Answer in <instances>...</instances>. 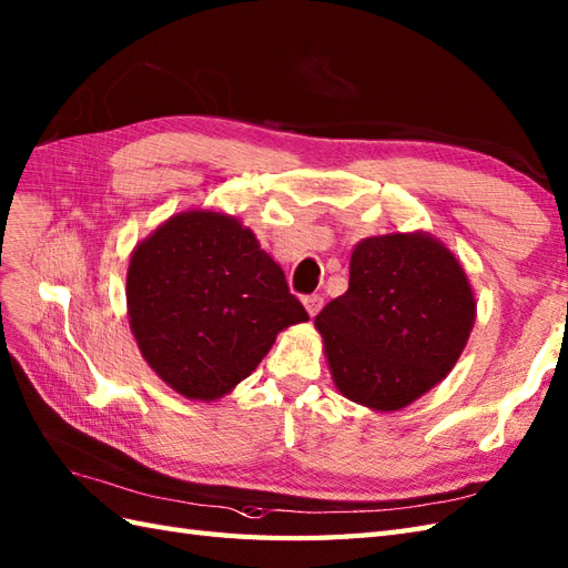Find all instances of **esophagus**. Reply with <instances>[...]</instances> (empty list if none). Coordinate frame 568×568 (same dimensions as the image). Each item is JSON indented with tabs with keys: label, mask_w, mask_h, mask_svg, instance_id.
<instances>
[{
	"label": "esophagus",
	"mask_w": 568,
	"mask_h": 568,
	"mask_svg": "<svg viewBox=\"0 0 568 568\" xmlns=\"http://www.w3.org/2000/svg\"><path fill=\"white\" fill-rule=\"evenodd\" d=\"M303 306H306L311 317H315L317 313H321V308H323V296L321 294H311V296L303 298Z\"/></svg>",
	"instance_id": "obj_1"
}]
</instances>
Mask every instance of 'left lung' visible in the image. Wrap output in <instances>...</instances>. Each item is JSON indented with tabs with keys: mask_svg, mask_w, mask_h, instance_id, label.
I'll use <instances>...</instances> for the list:
<instances>
[{
	"mask_svg": "<svg viewBox=\"0 0 568 568\" xmlns=\"http://www.w3.org/2000/svg\"><path fill=\"white\" fill-rule=\"evenodd\" d=\"M477 303L448 247L417 233L364 239L349 288L315 315L337 390L395 412L444 381L475 325Z\"/></svg>",
	"mask_w": 568,
	"mask_h": 568,
	"instance_id": "obj_1",
	"label": "left lung"
}]
</instances>
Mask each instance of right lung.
<instances>
[{
	"label": "right lung",
	"mask_w": 568,
	"mask_h": 568,
	"mask_svg": "<svg viewBox=\"0 0 568 568\" xmlns=\"http://www.w3.org/2000/svg\"><path fill=\"white\" fill-rule=\"evenodd\" d=\"M128 315L156 376L204 403L251 376L284 327L308 321L255 233L210 210L180 212L134 247Z\"/></svg>",
	"instance_id": "1"
}]
</instances>
